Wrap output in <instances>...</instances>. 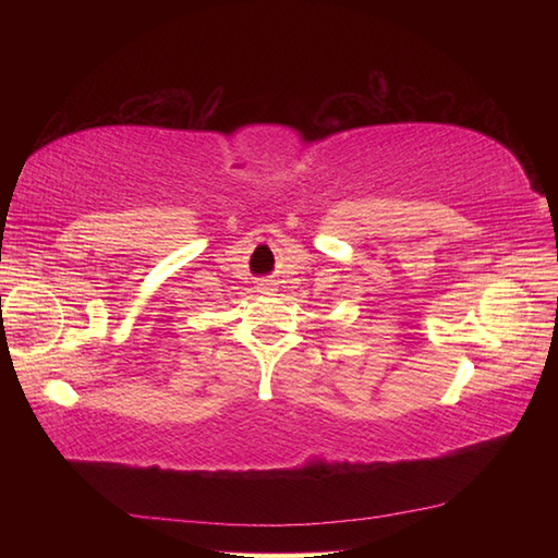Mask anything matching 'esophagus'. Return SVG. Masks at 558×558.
Masks as SVG:
<instances>
[{"label": "esophagus", "instance_id": "obj_1", "mask_svg": "<svg viewBox=\"0 0 558 558\" xmlns=\"http://www.w3.org/2000/svg\"><path fill=\"white\" fill-rule=\"evenodd\" d=\"M260 286H264V290L270 286V282H260Z\"/></svg>", "mask_w": 558, "mask_h": 558}]
</instances>
